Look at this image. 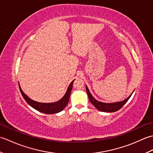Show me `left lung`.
<instances>
[{
  "label": "left lung",
  "instance_id": "obj_1",
  "mask_svg": "<svg viewBox=\"0 0 153 153\" xmlns=\"http://www.w3.org/2000/svg\"><path fill=\"white\" fill-rule=\"evenodd\" d=\"M86 91H87V95H88L90 102L93 104L94 106L96 107V108L99 110H100V111L108 112H116L117 110H120L127 102V101H128L132 95L131 93V95H129L128 98L125 100H123V101H120V102H115V103H104V102H99L98 100H97L95 99H94V97L91 95V94L88 87L87 86H86Z\"/></svg>",
  "mask_w": 153,
  "mask_h": 153
}]
</instances>
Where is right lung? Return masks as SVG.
<instances>
[{
	"mask_svg": "<svg viewBox=\"0 0 153 153\" xmlns=\"http://www.w3.org/2000/svg\"><path fill=\"white\" fill-rule=\"evenodd\" d=\"M74 81V80H73L70 84L66 94H65L62 98L59 101L52 103H41L35 101V100H33L29 98V97L23 92L20 86H19V90H20V92L23 97H24V99L25 100V101L27 102V103H28L31 107H33V108L36 109L38 111H39L41 112L51 114L58 113L62 111V110L68 105V102H69L70 95L71 94V89H72Z\"/></svg>",
	"mask_w": 153,
	"mask_h": 153,
	"instance_id": "right-lung-1",
	"label": "right lung"
}]
</instances>
